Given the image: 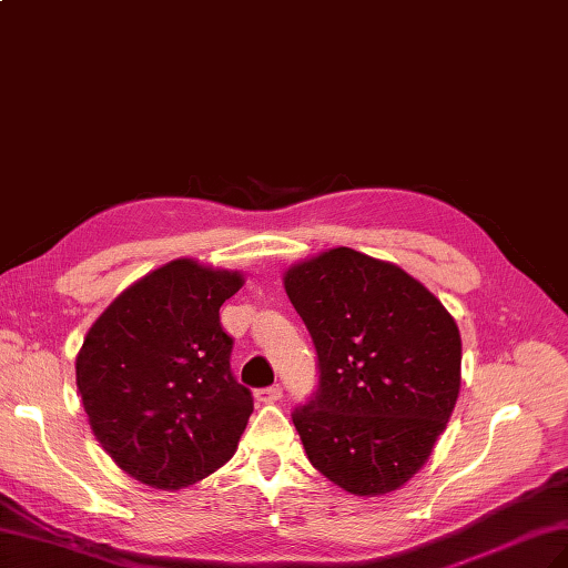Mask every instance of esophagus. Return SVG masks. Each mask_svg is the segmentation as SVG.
I'll return each mask as SVG.
<instances>
[{
	"label": "esophagus",
	"instance_id": "1",
	"mask_svg": "<svg viewBox=\"0 0 568 568\" xmlns=\"http://www.w3.org/2000/svg\"><path fill=\"white\" fill-rule=\"evenodd\" d=\"M281 398H283V388L278 384L256 390V400H261V403H278Z\"/></svg>",
	"mask_w": 568,
	"mask_h": 568
}]
</instances>
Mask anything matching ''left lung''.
Wrapping results in <instances>:
<instances>
[{"label":"left lung","mask_w":568,"mask_h":568,"mask_svg":"<svg viewBox=\"0 0 568 568\" xmlns=\"http://www.w3.org/2000/svg\"><path fill=\"white\" fill-rule=\"evenodd\" d=\"M312 333L316 396L293 413L314 468L355 497L400 489L429 460L460 390V333L400 266L336 246L283 273Z\"/></svg>","instance_id":"1"}]
</instances>
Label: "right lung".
I'll use <instances>...</instances> for the list:
<instances>
[{
	"label": "right lung",
	"mask_w": 568,
	"mask_h": 568,
	"mask_svg": "<svg viewBox=\"0 0 568 568\" xmlns=\"http://www.w3.org/2000/svg\"><path fill=\"white\" fill-rule=\"evenodd\" d=\"M244 273L174 258L129 285L100 314L77 355L89 425L120 468L178 491L235 456L250 388L230 372L221 307Z\"/></svg>",
	"instance_id": "add662e5"
}]
</instances>
